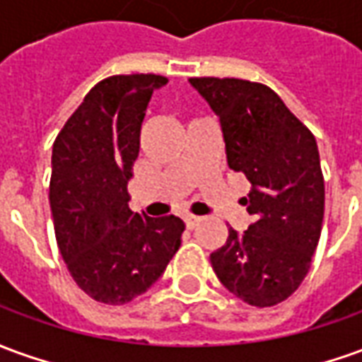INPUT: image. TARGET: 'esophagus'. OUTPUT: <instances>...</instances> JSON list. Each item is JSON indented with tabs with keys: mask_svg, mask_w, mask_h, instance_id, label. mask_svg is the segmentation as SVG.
<instances>
[{
	"mask_svg": "<svg viewBox=\"0 0 362 362\" xmlns=\"http://www.w3.org/2000/svg\"><path fill=\"white\" fill-rule=\"evenodd\" d=\"M184 221H186V227H188V229H194V227H198V223L202 221V217L186 216V219H184Z\"/></svg>",
	"mask_w": 362,
	"mask_h": 362,
	"instance_id": "obj_1",
	"label": "esophagus"
}]
</instances>
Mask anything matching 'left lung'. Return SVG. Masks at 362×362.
I'll use <instances>...</instances> for the list:
<instances>
[{
  "label": "left lung",
  "instance_id": "1",
  "mask_svg": "<svg viewBox=\"0 0 362 362\" xmlns=\"http://www.w3.org/2000/svg\"><path fill=\"white\" fill-rule=\"evenodd\" d=\"M221 121L227 164L251 182L243 198L255 217L245 233L229 227L211 267L231 294L269 308L302 284L323 223L322 164L312 131L269 86L239 78H189Z\"/></svg>",
  "mask_w": 362,
  "mask_h": 362
}]
</instances>
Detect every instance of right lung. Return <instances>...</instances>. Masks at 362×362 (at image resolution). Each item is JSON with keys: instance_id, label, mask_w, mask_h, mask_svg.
Listing matches in <instances>:
<instances>
[{"instance_id": "obj_1", "label": "right lung", "mask_w": 362, "mask_h": 362, "mask_svg": "<svg viewBox=\"0 0 362 362\" xmlns=\"http://www.w3.org/2000/svg\"><path fill=\"white\" fill-rule=\"evenodd\" d=\"M156 74L110 76L86 93L52 145L50 209L60 255L95 302L127 304L160 278L184 221L129 209L127 182Z\"/></svg>"}]
</instances>
